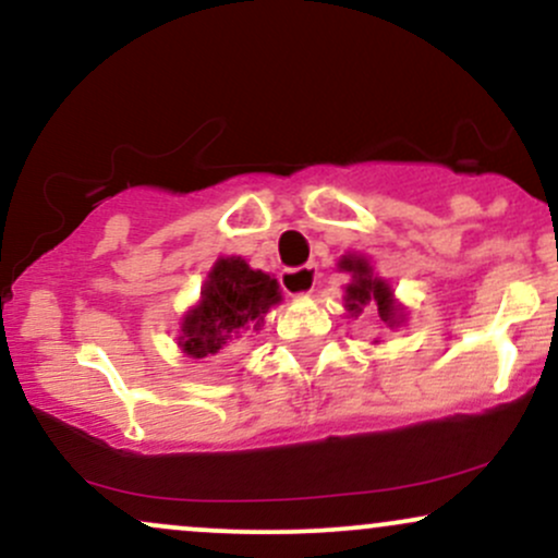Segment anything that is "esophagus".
Instances as JSON below:
<instances>
[{
  "mask_svg": "<svg viewBox=\"0 0 558 558\" xmlns=\"http://www.w3.org/2000/svg\"><path fill=\"white\" fill-rule=\"evenodd\" d=\"M318 279V268L308 263V266H298V268H284L281 271V290L287 292V295H295V298H303L308 295L313 290V284H316Z\"/></svg>",
  "mask_w": 558,
  "mask_h": 558,
  "instance_id": "esophagus-1",
  "label": "esophagus"
}]
</instances>
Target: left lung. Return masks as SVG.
Returning <instances> with one entry per match:
<instances>
[{
  "mask_svg": "<svg viewBox=\"0 0 558 558\" xmlns=\"http://www.w3.org/2000/svg\"><path fill=\"white\" fill-rule=\"evenodd\" d=\"M342 271L353 274V284H348V311L361 313L366 303H377L379 318L387 324H396V305H392V292L390 287L381 279L372 277V268L363 258H342L340 260Z\"/></svg>",
  "mask_w": 558,
  "mask_h": 558,
  "instance_id": "1",
  "label": "left lung"
}]
</instances>
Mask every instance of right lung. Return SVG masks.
<instances>
[{
	"label": "right lung",
	"instance_id": "right-lung-1",
	"mask_svg": "<svg viewBox=\"0 0 558 558\" xmlns=\"http://www.w3.org/2000/svg\"><path fill=\"white\" fill-rule=\"evenodd\" d=\"M279 300L277 279L253 271L240 258H221L205 281L199 305L184 318L181 350L192 359L216 355L242 329H258L263 313Z\"/></svg>",
	"mask_w": 558,
	"mask_h": 558
}]
</instances>
